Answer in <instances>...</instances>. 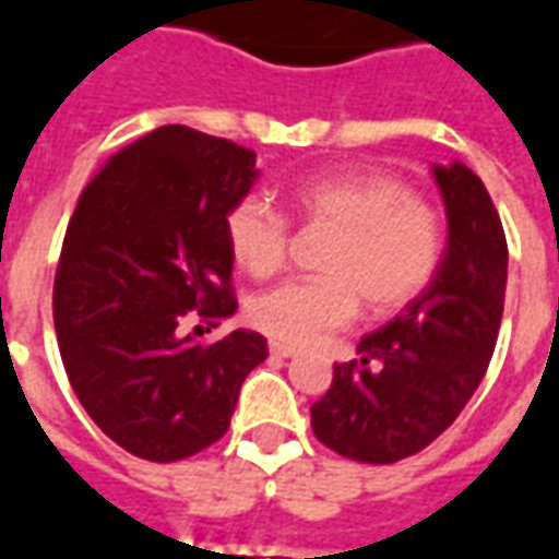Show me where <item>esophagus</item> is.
Wrapping results in <instances>:
<instances>
[{
  "instance_id": "esophagus-1",
  "label": "esophagus",
  "mask_w": 559,
  "mask_h": 559,
  "mask_svg": "<svg viewBox=\"0 0 559 559\" xmlns=\"http://www.w3.org/2000/svg\"><path fill=\"white\" fill-rule=\"evenodd\" d=\"M269 353H272V356H278V359H290V356H296V350H293V347H287V344H278V341H272V344H269Z\"/></svg>"
}]
</instances>
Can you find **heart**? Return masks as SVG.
Wrapping results in <instances>:
<instances>
[{
    "mask_svg": "<svg viewBox=\"0 0 559 559\" xmlns=\"http://www.w3.org/2000/svg\"><path fill=\"white\" fill-rule=\"evenodd\" d=\"M302 227H326L335 239L317 260V278H296L260 293L251 323L287 347H314L350 326L362 302L392 314L419 299L443 263V215L386 173H335L305 179L290 191ZM236 266L269 278L287 263L290 218L266 197L236 200L224 218Z\"/></svg>",
    "mask_w": 559,
    "mask_h": 559,
    "instance_id": "1",
    "label": "heart"
}]
</instances>
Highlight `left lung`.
<instances>
[{
    "instance_id": "1",
    "label": "left lung",
    "mask_w": 559,
    "mask_h": 559,
    "mask_svg": "<svg viewBox=\"0 0 559 559\" xmlns=\"http://www.w3.org/2000/svg\"><path fill=\"white\" fill-rule=\"evenodd\" d=\"M449 245L431 287L359 341L311 404L314 437L359 464H395L457 419L488 371L503 320L509 248L488 188L455 160L433 167Z\"/></svg>"
}]
</instances>
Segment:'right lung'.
I'll list each match as a JSON object with an SVG mask.
<instances>
[{
  "mask_svg": "<svg viewBox=\"0 0 559 559\" xmlns=\"http://www.w3.org/2000/svg\"><path fill=\"white\" fill-rule=\"evenodd\" d=\"M254 176L251 148L164 126L116 152L68 221L53 281L62 365L92 421L143 461L218 443L269 356L260 332H185L194 317L218 329L239 305L224 218Z\"/></svg>",
  "mask_w": 559,
  "mask_h": 559,
  "instance_id": "add662e5",
  "label": "right lung"
}]
</instances>
